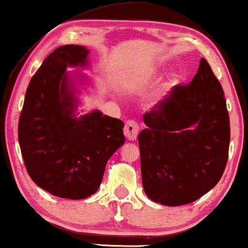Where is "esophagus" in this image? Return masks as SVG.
Segmentation results:
<instances>
[{"label":"esophagus","mask_w":248,"mask_h":248,"mask_svg":"<svg viewBox=\"0 0 248 248\" xmlns=\"http://www.w3.org/2000/svg\"><path fill=\"white\" fill-rule=\"evenodd\" d=\"M139 133V125L134 121H127L124 127V135L128 141L137 140Z\"/></svg>","instance_id":"esophagus-1"}]
</instances>
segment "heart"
<instances>
[{
  "label": "heart",
  "instance_id": "heart-1",
  "mask_svg": "<svg viewBox=\"0 0 248 248\" xmlns=\"http://www.w3.org/2000/svg\"><path fill=\"white\" fill-rule=\"evenodd\" d=\"M177 82H178V74L177 73H171L170 76H169L168 80L166 81V82L164 83V86H162V88H161L162 93H165L166 91L171 89V88L174 87Z\"/></svg>",
  "mask_w": 248,
  "mask_h": 248
}]
</instances>
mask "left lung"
<instances>
[{
	"instance_id": "8db88e82",
	"label": "left lung",
	"mask_w": 248,
	"mask_h": 248,
	"mask_svg": "<svg viewBox=\"0 0 248 248\" xmlns=\"http://www.w3.org/2000/svg\"><path fill=\"white\" fill-rule=\"evenodd\" d=\"M143 118L141 175L151 201L188 204L218 184L228 160L229 115L221 84L204 59L189 84L175 86Z\"/></svg>"
}]
</instances>
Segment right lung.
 I'll return each mask as SVG.
<instances>
[{
    "label": "right lung",
    "instance_id": "1",
    "mask_svg": "<svg viewBox=\"0 0 248 248\" xmlns=\"http://www.w3.org/2000/svg\"><path fill=\"white\" fill-rule=\"evenodd\" d=\"M90 50L64 45L31 78L18 137L30 178L50 194L81 200L99 188L107 161L124 144V123L100 110L78 116V83L86 77L66 67L89 66Z\"/></svg>",
    "mask_w": 248,
    "mask_h": 248
}]
</instances>
